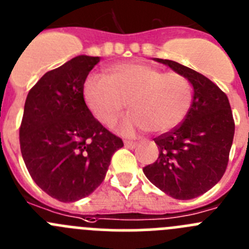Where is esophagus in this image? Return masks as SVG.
<instances>
[{"label":"esophagus","mask_w":249,"mask_h":249,"mask_svg":"<svg viewBox=\"0 0 249 249\" xmlns=\"http://www.w3.org/2000/svg\"><path fill=\"white\" fill-rule=\"evenodd\" d=\"M124 147L129 148V149H133V148L137 147V143L132 142V141H124Z\"/></svg>","instance_id":"esophagus-1"}]
</instances>
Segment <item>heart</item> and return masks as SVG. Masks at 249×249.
I'll use <instances>...</instances> for the list:
<instances>
[{"mask_svg": "<svg viewBox=\"0 0 249 249\" xmlns=\"http://www.w3.org/2000/svg\"><path fill=\"white\" fill-rule=\"evenodd\" d=\"M84 100L93 117L107 127L115 124L127 102L131 113L118 132L131 137L148 129L164 133L175 128L190 109L193 89L181 74L131 61L109 67L107 77H86Z\"/></svg>", "mask_w": 249, "mask_h": 249, "instance_id": "heart-1", "label": "heart"}]
</instances>
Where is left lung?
<instances>
[{"label":"left lung","instance_id":"1","mask_svg":"<svg viewBox=\"0 0 249 249\" xmlns=\"http://www.w3.org/2000/svg\"><path fill=\"white\" fill-rule=\"evenodd\" d=\"M193 85V104L182 123L154 138L159 157L143 173L153 185L174 199L197 197L215 186L229 163L234 134L226 93L200 72L168 59H154Z\"/></svg>","mask_w":249,"mask_h":249}]
</instances>
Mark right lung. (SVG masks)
<instances>
[{
	"label": "right lung",
	"instance_id": "add662e5",
	"mask_svg": "<svg viewBox=\"0 0 249 249\" xmlns=\"http://www.w3.org/2000/svg\"><path fill=\"white\" fill-rule=\"evenodd\" d=\"M100 56L79 55L45 72L31 89L19 128L22 157L36 184L54 199L74 202L104 181L121 138L93 117L84 83Z\"/></svg>",
	"mask_w": 249,
	"mask_h": 249
}]
</instances>
